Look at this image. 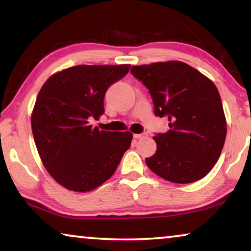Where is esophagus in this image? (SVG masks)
<instances>
[{"label":"esophagus","instance_id":"esophagus-1","mask_svg":"<svg viewBox=\"0 0 251 251\" xmlns=\"http://www.w3.org/2000/svg\"><path fill=\"white\" fill-rule=\"evenodd\" d=\"M133 137H135L136 139H140V138H144V137H146V133H135Z\"/></svg>","mask_w":251,"mask_h":251}]
</instances>
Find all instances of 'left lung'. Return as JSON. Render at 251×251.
Segmentation results:
<instances>
[{"label": "left lung", "instance_id": "8db88e82", "mask_svg": "<svg viewBox=\"0 0 251 251\" xmlns=\"http://www.w3.org/2000/svg\"><path fill=\"white\" fill-rule=\"evenodd\" d=\"M149 89L154 113L167 118L169 130L156 133V152L147 167L177 184L197 181L212 169L226 138V119L219 92L207 76L183 61L132 66Z\"/></svg>", "mask_w": 251, "mask_h": 251}]
</instances>
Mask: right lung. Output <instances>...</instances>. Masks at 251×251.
<instances>
[{"instance_id":"obj_1","label":"right lung","mask_w":251,"mask_h":251,"mask_svg":"<svg viewBox=\"0 0 251 251\" xmlns=\"http://www.w3.org/2000/svg\"><path fill=\"white\" fill-rule=\"evenodd\" d=\"M130 65H78L51 75L37 95L32 131L43 166L61 186L89 192L115 173L131 145L129 131L92 128L104 114L107 89Z\"/></svg>"}]
</instances>
